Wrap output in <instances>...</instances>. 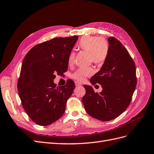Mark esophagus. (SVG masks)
I'll return each instance as SVG.
<instances>
[{"label":"esophagus","mask_w":154,"mask_h":154,"mask_svg":"<svg viewBox=\"0 0 154 154\" xmlns=\"http://www.w3.org/2000/svg\"><path fill=\"white\" fill-rule=\"evenodd\" d=\"M75 85H76V87H78V86H80V85H82V84H81V83H78V82H75Z\"/></svg>","instance_id":"obj_1"}]
</instances>
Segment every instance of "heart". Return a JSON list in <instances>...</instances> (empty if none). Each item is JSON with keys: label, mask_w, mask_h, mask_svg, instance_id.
I'll return each mask as SVG.
<instances>
[{"label": "heart", "mask_w": 154, "mask_h": 154, "mask_svg": "<svg viewBox=\"0 0 154 154\" xmlns=\"http://www.w3.org/2000/svg\"><path fill=\"white\" fill-rule=\"evenodd\" d=\"M79 50L89 53L90 61L95 64L100 65L106 60L109 53V44L104 38L94 35H85L79 40L77 45ZM75 54L70 53L68 57V63L72 64L75 60ZM92 67L78 69L72 75V78L79 82H83L88 76L93 74Z\"/></svg>", "instance_id": "obj_1"}]
</instances>
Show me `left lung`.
<instances>
[{
	"label": "left lung",
	"instance_id": "8db88e82",
	"mask_svg": "<svg viewBox=\"0 0 154 154\" xmlns=\"http://www.w3.org/2000/svg\"><path fill=\"white\" fill-rule=\"evenodd\" d=\"M109 53L100 70L90 79L92 85H101V92L83 85L86 93L82 102L87 113L101 121L118 117L129 106L136 87L135 63L120 41L108 38Z\"/></svg>",
	"mask_w": 154,
	"mask_h": 154
}]
</instances>
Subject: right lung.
I'll return each instance as SVG.
<instances>
[{"mask_svg":"<svg viewBox=\"0 0 154 154\" xmlns=\"http://www.w3.org/2000/svg\"><path fill=\"white\" fill-rule=\"evenodd\" d=\"M78 39L74 35L45 41L32 48L24 58L18 94L26 113L38 125H50L64 113L75 84L71 79L58 87L54 79L56 74L67 71L68 57Z\"/></svg>","mask_w":154,"mask_h":154,"instance_id":"1","label":"right lung"}]
</instances>
